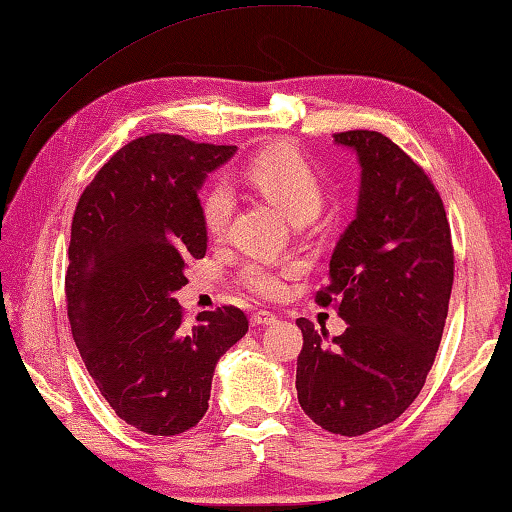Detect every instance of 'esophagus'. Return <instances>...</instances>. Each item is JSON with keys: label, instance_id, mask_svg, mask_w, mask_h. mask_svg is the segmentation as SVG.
I'll return each instance as SVG.
<instances>
[{"label": "esophagus", "instance_id": "34e87169", "mask_svg": "<svg viewBox=\"0 0 512 512\" xmlns=\"http://www.w3.org/2000/svg\"><path fill=\"white\" fill-rule=\"evenodd\" d=\"M275 321H278V316L269 310H257L250 316V323H253V326H271Z\"/></svg>", "mask_w": 512, "mask_h": 512}]
</instances>
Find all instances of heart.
Instances as JSON below:
<instances>
[{
	"instance_id": "1",
	"label": "heart",
	"mask_w": 512,
	"mask_h": 512,
	"mask_svg": "<svg viewBox=\"0 0 512 512\" xmlns=\"http://www.w3.org/2000/svg\"><path fill=\"white\" fill-rule=\"evenodd\" d=\"M246 180L278 205L291 221H310L323 205L326 184L310 157L291 143H278L259 150L248 159ZM202 227L209 237H223L234 212V193L223 180L202 186L198 196ZM298 273L294 262H269V259H246L237 271V285L257 298H278L287 280Z\"/></svg>"
}]
</instances>
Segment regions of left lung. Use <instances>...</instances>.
I'll list each match as a JSON object with an SVG mask.
<instances>
[{
  "mask_svg": "<svg viewBox=\"0 0 512 512\" xmlns=\"http://www.w3.org/2000/svg\"><path fill=\"white\" fill-rule=\"evenodd\" d=\"M335 141L358 152L362 186L316 303L348 328L326 342V330L296 321V392L314 424L355 437L399 419L424 387L449 312L453 243L440 193L399 145L369 129Z\"/></svg>",
  "mask_w": 512,
  "mask_h": 512,
  "instance_id": "obj_1",
  "label": "left lung"
}]
</instances>
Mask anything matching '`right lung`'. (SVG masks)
I'll return each mask as SVG.
<instances>
[{"label":"right lung","mask_w":512,"mask_h":512,"mask_svg":"<svg viewBox=\"0 0 512 512\" xmlns=\"http://www.w3.org/2000/svg\"><path fill=\"white\" fill-rule=\"evenodd\" d=\"M234 145L177 134L129 141L86 186L72 218L66 303L88 373L120 419L148 435H180L205 417L221 355L248 332L239 307L184 326L173 291L205 257L198 189Z\"/></svg>","instance_id":"1"}]
</instances>
